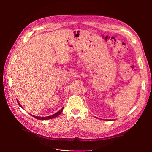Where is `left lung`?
<instances>
[{
	"instance_id": "obj_1",
	"label": "left lung",
	"mask_w": 152,
	"mask_h": 152,
	"mask_svg": "<svg viewBox=\"0 0 152 152\" xmlns=\"http://www.w3.org/2000/svg\"><path fill=\"white\" fill-rule=\"evenodd\" d=\"M109 121H111V120H109Z\"/></svg>"
}]
</instances>
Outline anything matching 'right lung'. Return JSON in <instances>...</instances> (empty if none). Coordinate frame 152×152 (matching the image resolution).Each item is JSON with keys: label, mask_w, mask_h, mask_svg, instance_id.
<instances>
[{"label": "right lung", "mask_w": 152, "mask_h": 152, "mask_svg": "<svg viewBox=\"0 0 152 152\" xmlns=\"http://www.w3.org/2000/svg\"><path fill=\"white\" fill-rule=\"evenodd\" d=\"M17 102H18V105H20V107H21L22 108V107H21V105H20V103H19V102H18V100H17ZM63 110V108H62L60 111H58L57 113H55V114H53V115H51V116H47V117H41V116H36L32 115H32V116H33L34 118H36V119H40V120H46V119H52V118L57 117L59 115L61 114V113L62 112Z\"/></svg>", "instance_id": "obj_1"}]
</instances>
